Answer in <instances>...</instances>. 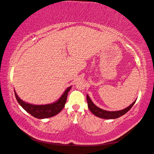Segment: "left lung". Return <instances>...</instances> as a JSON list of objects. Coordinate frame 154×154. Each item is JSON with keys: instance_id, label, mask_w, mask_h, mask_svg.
Segmentation results:
<instances>
[{"instance_id": "obj_1", "label": "left lung", "mask_w": 154, "mask_h": 154, "mask_svg": "<svg viewBox=\"0 0 154 154\" xmlns=\"http://www.w3.org/2000/svg\"><path fill=\"white\" fill-rule=\"evenodd\" d=\"M87 103H88V107L89 108L90 111L93 113V114L101 118H104V119H116L122 116L125 115L126 112H128L129 110L131 109V107H133V105L135 103L136 100L134 101L131 106L126 107V108L119 110V111H116V112H109L106 111V110L102 109L99 108L95 104L93 103V101L91 100V99L88 95H87Z\"/></svg>"}]
</instances>
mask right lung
<instances>
[{
  "label": "right lung",
  "instance_id": "right-lung-1",
  "mask_svg": "<svg viewBox=\"0 0 154 154\" xmlns=\"http://www.w3.org/2000/svg\"><path fill=\"white\" fill-rule=\"evenodd\" d=\"M72 87L67 88L63 95L55 103L47 104V105H32L26 103L19 97L17 93L15 92V95L19 104L26 110V111L34 116L38 119H43L53 117L54 116L58 114L65 106L66 103L67 94Z\"/></svg>",
  "mask_w": 154,
  "mask_h": 154
}]
</instances>
